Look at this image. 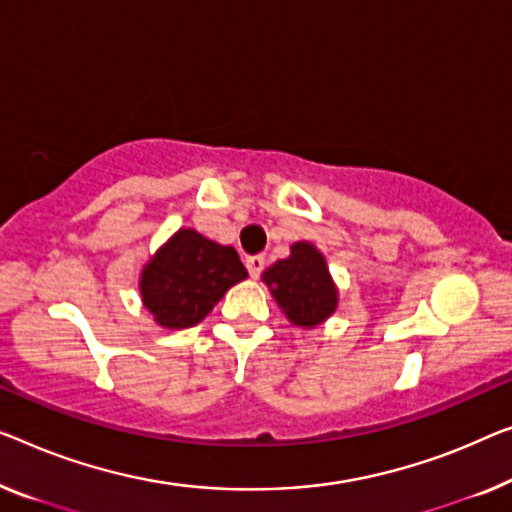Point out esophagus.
I'll use <instances>...</instances> for the list:
<instances>
[{"instance_id":"34e87169","label":"esophagus","mask_w":512,"mask_h":512,"mask_svg":"<svg viewBox=\"0 0 512 512\" xmlns=\"http://www.w3.org/2000/svg\"><path fill=\"white\" fill-rule=\"evenodd\" d=\"M264 262H266L264 255H253V257L246 259L250 278H259V273H262V269H264Z\"/></svg>"}]
</instances>
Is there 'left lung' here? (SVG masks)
I'll list each match as a JSON object with an SVG mask.
<instances>
[{
  "instance_id": "8db88e82",
  "label": "left lung",
  "mask_w": 512,
  "mask_h": 512,
  "mask_svg": "<svg viewBox=\"0 0 512 512\" xmlns=\"http://www.w3.org/2000/svg\"><path fill=\"white\" fill-rule=\"evenodd\" d=\"M262 280L287 322L299 329H315L338 310V285L324 253L310 241L292 243L289 257L271 264Z\"/></svg>"
}]
</instances>
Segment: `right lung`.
I'll use <instances>...</instances> for the list:
<instances>
[{"instance_id":"obj_1","label":"right lung","mask_w":512,"mask_h":512,"mask_svg":"<svg viewBox=\"0 0 512 512\" xmlns=\"http://www.w3.org/2000/svg\"><path fill=\"white\" fill-rule=\"evenodd\" d=\"M248 271L232 246L181 227L142 266L140 299L160 329L179 331L200 324L225 292Z\"/></svg>"}]
</instances>
